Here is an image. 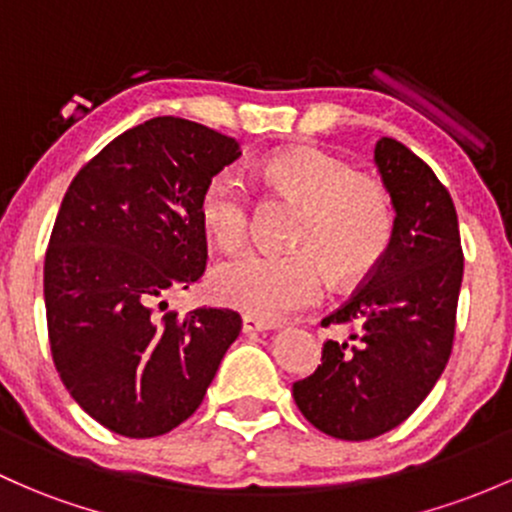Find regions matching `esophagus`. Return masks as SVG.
I'll return each instance as SVG.
<instances>
[{
  "label": "esophagus",
  "instance_id": "1",
  "mask_svg": "<svg viewBox=\"0 0 512 512\" xmlns=\"http://www.w3.org/2000/svg\"><path fill=\"white\" fill-rule=\"evenodd\" d=\"M276 324L266 322V320H258V317H251V315H244V320H241V332L244 334H256V332H266V329H273Z\"/></svg>",
  "mask_w": 512,
  "mask_h": 512
}]
</instances>
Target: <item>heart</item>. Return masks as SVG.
Masks as SVG:
<instances>
[{
  "label": "heart",
  "mask_w": 512,
  "mask_h": 512,
  "mask_svg": "<svg viewBox=\"0 0 512 512\" xmlns=\"http://www.w3.org/2000/svg\"><path fill=\"white\" fill-rule=\"evenodd\" d=\"M256 175L302 207L293 254H244L212 271L214 300L258 320L276 322L310 305L322 288V263L339 280L359 278L386 254L393 207L378 180L354 173L344 158L315 146H295L256 163ZM197 214L217 249L236 251L249 236L251 202L234 173L205 183Z\"/></svg>",
  "instance_id": "obj_1"
}]
</instances>
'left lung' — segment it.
Listing matches in <instances>:
<instances>
[{
    "label": "left lung",
    "instance_id": "1",
    "mask_svg": "<svg viewBox=\"0 0 512 512\" xmlns=\"http://www.w3.org/2000/svg\"><path fill=\"white\" fill-rule=\"evenodd\" d=\"M373 163L393 205V236L359 290L324 317L349 339L322 346V366L293 383L298 408L329 437L361 442L405 422L452 354L464 254L447 188L400 141L378 139Z\"/></svg>",
    "mask_w": 512,
    "mask_h": 512
}]
</instances>
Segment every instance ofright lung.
Returning a JSON list of instances; mask_svg holds the SVG:
<instances>
[{"label": "right lung", "instance_id": "right-lung-1", "mask_svg": "<svg viewBox=\"0 0 512 512\" xmlns=\"http://www.w3.org/2000/svg\"><path fill=\"white\" fill-rule=\"evenodd\" d=\"M239 156L232 136L156 117L104 146L65 192L43 266L48 337L60 381L107 430L146 439L188 420L239 337L234 310L153 312L205 271L197 200Z\"/></svg>", "mask_w": 512, "mask_h": 512}]
</instances>
